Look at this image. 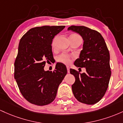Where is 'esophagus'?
<instances>
[{
  "instance_id": "34e87169",
  "label": "esophagus",
  "mask_w": 123,
  "mask_h": 123,
  "mask_svg": "<svg viewBox=\"0 0 123 123\" xmlns=\"http://www.w3.org/2000/svg\"><path fill=\"white\" fill-rule=\"evenodd\" d=\"M67 72H68V73H70V67L68 66H67Z\"/></svg>"
}]
</instances>
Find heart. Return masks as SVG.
I'll list each match as a JSON object with an SVG mask.
<instances>
[{"instance_id": "obj_1", "label": "heart", "mask_w": 123, "mask_h": 123, "mask_svg": "<svg viewBox=\"0 0 123 123\" xmlns=\"http://www.w3.org/2000/svg\"><path fill=\"white\" fill-rule=\"evenodd\" d=\"M71 36H77V37H80L79 35H77V34H73V35H70V37H71ZM57 37H56L54 39H53V41H52V46L53 47V48L55 46L56 41H57ZM57 60H58V61L62 62V63H64V64H70V63H71V57L69 55L66 54V53H63V54L60 55V56L57 57Z\"/></svg>"}]
</instances>
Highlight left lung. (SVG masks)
<instances>
[{"mask_svg": "<svg viewBox=\"0 0 123 123\" xmlns=\"http://www.w3.org/2000/svg\"><path fill=\"white\" fill-rule=\"evenodd\" d=\"M68 30L78 33L84 40L80 57L74 62L77 67H85L86 73L71 68L75 77L73 93L78 101L87 105L98 102L105 94L110 76V54L100 33L84 26H70Z\"/></svg>", "mask_w": 123, "mask_h": 123, "instance_id": "1", "label": "left lung"}]
</instances>
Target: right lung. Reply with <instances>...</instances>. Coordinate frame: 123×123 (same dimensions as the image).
<instances>
[{"mask_svg": "<svg viewBox=\"0 0 123 123\" xmlns=\"http://www.w3.org/2000/svg\"><path fill=\"white\" fill-rule=\"evenodd\" d=\"M65 26H42L30 29L21 38L14 62V78L22 95L38 106L55 100L59 85L67 74L66 66L57 63L53 71H45L53 59L52 42Z\"/></svg>", "mask_w": 123, "mask_h": 123, "instance_id": "obj_1", "label": "right lung"}]
</instances>
